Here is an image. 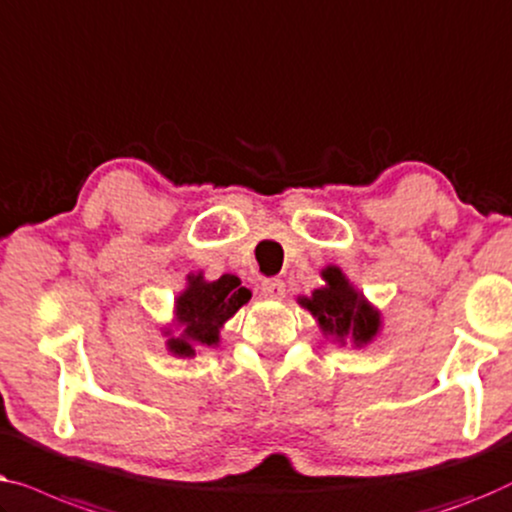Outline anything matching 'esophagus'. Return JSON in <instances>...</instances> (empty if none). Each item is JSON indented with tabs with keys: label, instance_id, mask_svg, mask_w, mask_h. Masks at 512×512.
Instances as JSON below:
<instances>
[{
	"label": "esophagus",
	"instance_id": "obj_1",
	"mask_svg": "<svg viewBox=\"0 0 512 512\" xmlns=\"http://www.w3.org/2000/svg\"><path fill=\"white\" fill-rule=\"evenodd\" d=\"M259 290L266 299H283L285 297V283L280 278H264Z\"/></svg>",
	"mask_w": 512,
	"mask_h": 512
}]
</instances>
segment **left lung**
<instances>
[{
    "label": "left lung",
    "instance_id": "left-lung-1",
    "mask_svg": "<svg viewBox=\"0 0 512 512\" xmlns=\"http://www.w3.org/2000/svg\"><path fill=\"white\" fill-rule=\"evenodd\" d=\"M322 278L327 285L315 290L313 297L299 299V304L318 318L325 336L336 338L338 343H345V338H352L355 345L369 343L380 327L378 311L366 304L338 266H327Z\"/></svg>",
    "mask_w": 512,
    "mask_h": 512
}]
</instances>
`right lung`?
Returning <instances> with one entry per match:
<instances>
[{
    "mask_svg": "<svg viewBox=\"0 0 512 512\" xmlns=\"http://www.w3.org/2000/svg\"><path fill=\"white\" fill-rule=\"evenodd\" d=\"M250 290L241 287L236 276L204 280V276H187V290L176 299V320L181 334L169 338L174 355L192 357L194 348H211L220 341V329L243 304H248ZM171 334V331H167Z\"/></svg>",
    "mask_w": 512,
    "mask_h": 512,
    "instance_id": "right-lung-1",
    "label": "right lung"
}]
</instances>
